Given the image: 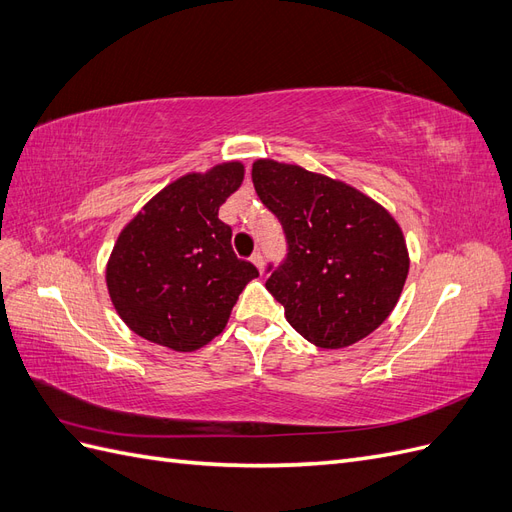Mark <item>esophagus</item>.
<instances>
[{
  "mask_svg": "<svg viewBox=\"0 0 512 512\" xmlns=\"http://www.w3.org/2000/svg\"><path fill=\"white\" fill-rule=\"evenodd\" d=\"M250 260L254 262V265H256V269H258L260 273H262V271H265V256H262L260 252H254Z\"/></svg>",
  "mask_w": 512,
  "mask_h": 512,
  "instance_id": "esophagus-1",
  "label": "esophagus"
}]
</instances>
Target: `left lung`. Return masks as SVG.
I'll use <instances>...</instances> for the list:
<instances>
[{"mask_svg":"<svg viewBox=\"0 0 512 512\" xmlns=\"http://www.w3.org/2000/svg\"><path fill=\"white\" fill-rule=\"evenodd\" d=\"M258 198L282 224L286 258L267 290L290 327L320 348H346L389 318L408 277L401 228L350 185L301 166L258 160Z\"/></svg>","mask_w":512,"mask_h":512,"instance_id":"obj_1","label":"left lung"}]
</instances>
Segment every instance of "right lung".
<instances>
[{
	"mask_svg": "<svg viewBox=\"0 0 512 512\" xmlns=\"http://www.w3.org/2000/svg\"><path fill=\"white\" fill-rule=\"evenodd\" d=\"M243 181V164L226 162L185 175L153 196L121 230L106 286L121 320L149 342L192 352L226 327L252 262L232 252V228L218 218Z\"/></svg>",
	"mask_w": 512,
	"mask_h": 512,
	"instance_id": "obj_1",
	"label": "right lung"
}]
</instances>
